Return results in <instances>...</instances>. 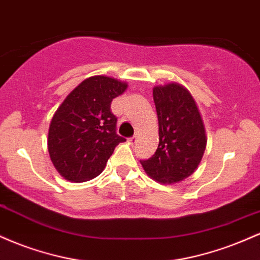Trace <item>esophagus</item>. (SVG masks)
Instances as JSON below:
<instances>
[{
	"mask_svg": "<svg viewBox=\"0 0 260 260\" xmlns=\"http://www.w3.org/2000/svg\"><path fill=\"white\" fill-rule=\"evenodd\" d=\"M128 143H129L131 145H134L137 143V137H132V138L128 139Z\"/></svg>",
	"mask_w": 260,
	"mask_h": 260,
	"instance_id": "obj_1",
	"label": "esophagus"
}]
</instances>
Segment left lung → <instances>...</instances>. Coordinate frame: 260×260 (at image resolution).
I'll use <instances>...</instances> for the list:
<instances>
[{
	"mask_svg": "<svg viewBox=\"0 0 260 260\" xmlns=\"http://www.w3.org/2000/svg\"><path fill=\"white\" fill-rule=\"evenodd\" d=\"M159 120V147L150 159L140 161L147 175L161 184H175L196 172L205 148L207 133L194 98L177 82L155 85Z\"/></svg>",
	"mask_w": 260,
	"mask_h": 260,
	"instance_id": "8db88e82",
	"label": "left lung"
}]
</instances>
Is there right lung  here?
I'll use <instances>...</instances> for the list:
<instances>
[{
    "label": "right lung",
    "instance_id": "1",
    "mask_svg": "<svg viewBox=\"0 0 260 260\" xmlns=\"http://www.w3.org/2000/svg\"><path fill=\"white\" fill-rule=\"evenodd\" d=\"M127 82L92 76L83 80L53 113L47 136L50 159L71 182H86L105 169L116 145L126 139L116 134L117 118L111 101L127 90Z\"/></svg>",
    "mask_w": 260,
    "mask_h": 260
}]
</instances>
